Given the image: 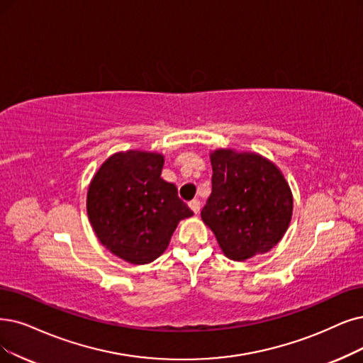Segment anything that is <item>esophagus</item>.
<instances>
[{
    "label": "esophagus",
    "instance_id": "esophagus-1",
    "mask_svg": "<svg viewBox=\"0 0 363 363\" xmlns=\"http://www.w3.org/2000/svg\"><path fill=\"white\" fill-rule=\"evenodd\" d=\"M189 207H191V210H192L195 214H198L199 210H201V202H199L198 199H192V201L189 202Z\"/></svg>",
    "mask_w": 363,
    "mask_h": 363
}]
</instances>
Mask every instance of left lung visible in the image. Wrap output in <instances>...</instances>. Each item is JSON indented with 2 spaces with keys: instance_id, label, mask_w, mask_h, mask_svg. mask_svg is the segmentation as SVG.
<instances>
[{
  "instance_id": "obj_1",
  "label": "left lung",
  "mask_w": 363,
  "mask_h": 363,
  "mask_svg": "<svg viewBox=\"0 0 363 363\" xmlns=\"http://www.w3.org/2000/svg\"><path fill=\"white\" fill-rule=\"evenodd\" d=\"M211 195L201 211L222 252L245 260L269 252L289 228L294 198L281 171L257 153L217 149L210 155Z\"/></svg>"
}]
</instances>
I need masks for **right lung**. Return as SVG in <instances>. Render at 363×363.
<instances>
[{"mask_svg":"<svg viewBox=\"0 0 363 363\" xmlns=\"http://www.w3.org/2000/svg\"><path fill=\"white\" fill-rule=\"evenodd\" d=\"M164 156L128 150L111 155L94 176L86 208L101 244L129 264L153 262L180 220L194 213L177 187L161 179Z\"/></svg>","mask_w":363,"mask_h":363,"instance_id":"1","label":"right lung"}]
</instances>
